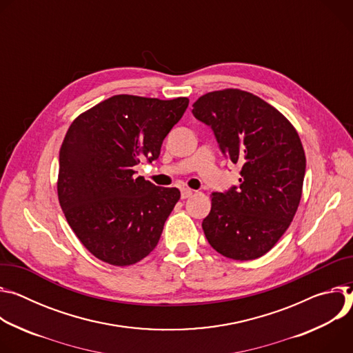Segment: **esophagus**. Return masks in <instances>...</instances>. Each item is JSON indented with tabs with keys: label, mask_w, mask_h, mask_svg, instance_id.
Listing matches in <instances>:
<instances>
[{
	"label": "esophagus",
	"mask_w": 353,
	"mask_h": 353,
	"mask_svg": "<svg viewBox=\"0 0 353 353\" xmlns=\"http://www.w3.org/2000/svg\"><path fill=\"white\" fill-rule=\"evenodd\" d=\"M192 193H193L192 189H189V188H182V189H181V198H182V199H188V198L192 196Z\"/></svg>",
	"instance_id": "1"
}]
</instances>
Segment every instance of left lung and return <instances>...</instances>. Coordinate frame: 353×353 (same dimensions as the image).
<instances>
[{"mask_svg": "<svg viewBox=\"0 0 353 353\" xmlns=\"http://www.w3.org/2000/svg\"><path fill=\"white\" fill-rule=\"evenodd\" d=\"M192 113L241 165L239 185L212 193L205 236L227 258L256 259L279 241L299 208L305 174L300 137L278 109L241 90L209 92Z\"/></svg>", "mask_w": 353, "mask_h": 353, "instance_id": "obj_1", "label": "left lung"}]
</instances>
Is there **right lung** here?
Instances as JSON below:
<instances>
[{
	"instance_id": "right-lung-1",
	"label": "right lung",
	"mask_w": 353,
	"mask_h": 353,
	"mask_svg": "<svg viewBox=\"0 0 353 353\" xmlns=\"http://www.w3.org/2000/svg\"><path fill=\"white\" fill-rule=\"evenodd\" d=\"M188 103L114 95L71 123L60 148L59 202L78 240L98 259L128 266L159 244L181 192L136 176L134 167L159 159Z\"/></svg>"
}]
</instances>
